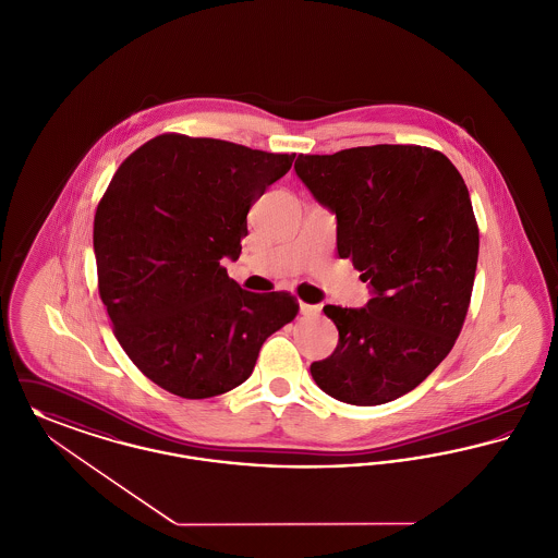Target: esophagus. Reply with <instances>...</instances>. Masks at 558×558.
<instances>
[{"mask_svg": "<svg viewBox=\"0 0 558 558\" xmlns=\"http://www.w3.org/2000/svg\"><path fill=\"white\" fill-rule=\"evenodd\" d=\"M299 312L303 314V316H318L320 314V307L318 305H310V303H299Z\"/></svg>", "mask_w": 558, "mask_h": 558, "instance_id": "34e87169", "label": "esophagus"}]
</instances>
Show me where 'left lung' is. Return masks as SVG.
<instances>
[{"label":"left lung","instance_id":"left-lung-1","mask_svg":"<svg viewBox=\"0 0 558 558\" xmlns=\"http://www.w3.org/2000/svg\"><path fill=\"white\" fill-rule=\"evenodd\" d=\"M296 177L337 217V253L371 284L361 310L325 305L339 343L310 371L328 396L359 407L417 388L463 327L478 262L468 187L447 156L373 145L299 156Z\"/></svg>","mask_w":558,"mask_h":558}]
</instances>
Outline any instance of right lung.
<instances>
[{"label":"right lung","instance_id":"add662e5","mask_svg":"<svg viewBox=\"0 0 558 558\" xmlns=\"http://www.w3.org/2000/svg\"><path fill=\"white\" fill-rule=\"evenodd\" d=\"M295 154L160 134L113 174L95 215L99 295L136 368L166 392L210 398L244 384L263 341L299 312L291 293H248L221 259Z\"/></svg>","mask_w":558,"mask_h":558}]
</instances>
